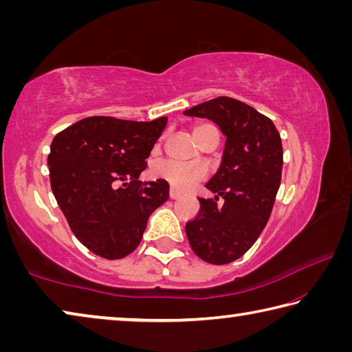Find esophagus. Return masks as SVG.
<instances>
[{"label":"esophagus","instance_id":"34e87169","mask_svg":"<svg viewBox=\"0 0 352 352\" xmlns=\"http://www.w3.org/2000/svg\"><path fill=\"white\" fill-rule=\"evenodd\" d=\"M169 197L172 199V200H177L178 197H180V192H178L177 189H174V188H170V190H169Z\"/></svg>","mask_w":352,"mask_h":352}]
</instances>
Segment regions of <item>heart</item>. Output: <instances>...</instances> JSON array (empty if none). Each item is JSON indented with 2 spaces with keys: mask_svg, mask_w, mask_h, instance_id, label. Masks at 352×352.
I'll return each instance as SVG.
<instances>
[{
  "mask_svg": "<svg viewBox=\"0 0 352 352\" xmlns=\"http://www.w3.org/2000/svg\"><path fill=\"white\" fill-rule=\"evenodd\" d=\"M210 130H216L217 132V129L211 126V124H199V126L194 129L195 140L200 138L204 133L210 132ZM152 174L157 178H162V180L170 183L175 189L183 190L192 186L195 182L205 178L206 170L205 168H201V166L197 164H184L172 162V160H164V162H158L153 164Z\"/></svg>",
  "mask_w": 352,
  "mask_h": 352,
  "instance_id": "b5f03b06",
  "label": "heart"
}]
</instances>
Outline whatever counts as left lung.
<instances>
[{"label":"left lung","instance_id":"left-lung-1","mask_svg":"<svg viewBox=\"0 0 352 352\" xmlns=\"http://www.w3.org/2000/svg\"><path fill=\"white\" fill-rule=\"evenodd\" d=\"M216 122L226 136L222 162L199 199L200 211L186 223L194 253L210 264L239 259L269 222L281 183L283 144L275 124L241 100L220 96L183 111Z\"/></svg>","mask_w":352,"mask_h":352}]
</instances>
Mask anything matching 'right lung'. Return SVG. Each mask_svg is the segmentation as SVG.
<instances>
[{"instance_id": "add662e5", "label": "right lung", "mask_w": 352, "mask_h": 352, "mask_svg": "<svg viewBox=\"0 0 352 352\" xmlns=\"http://www.w3.org/2000/svg\"><path fill=\"white\" fill-rule=\"evenodd\" d=\"M166 124V116L148 122L90 116L51 142L52 194L74 236L100 258L132 253L151 214L169 197L166 180H138Z\"/></svg>"}]
</instances>
